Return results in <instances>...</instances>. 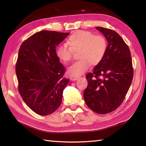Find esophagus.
<instances>
[{
    "mask_svg": "<svg viewBox=\"0 0 146 146\" xmlns=\"http://www.w3.org/2000/svg\"><path fill=\"white\" fill-rule=\"evenodd\" d=\"M78 78H79L78 76H71V80H72V81H75V80H76Z\"/></svg>",
    "mask_w": 146,
    "mask_h": 146,
    "instance_id": "esophagus-1",
    "label": "esophagus"
}]
</instances>
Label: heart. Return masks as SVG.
I'll list each match as a JSON object with an SVG mask.
<instances>
[{
    "mask_svg": "<svg viewBox=\"0 0 146 146\" xmlns=\"http://www.w3.org/2000/svg\"><path fill=\"white\" fill-rule=\"evenodd\" d=\"M57 49L58 57L65 63L72 60L74 52H78L80 60L68 68L71 76H79L90 67L98 64L103 60L107 49L106 38L102 35H94L91 32L78 31L73 33L66 41Z\"/></svg>",
    "mask_w": 146,
    "mask_h": 146,
    "instance_id": "b5f03b06",
    "label": "heart"
}]
</instances>
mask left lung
Here are the masks:
<instances>
[{"mask_svg":"<svg viewBox=\"0 0 146 146\" xmlns=\"http://www.w3.org/2000/svg\"><path fill=\"white\" fill-rule=\"evenodd\" d=\"M108 44L105 56L86 76L87 87L83 97L95 112L106 114L116 110L124 100L133 79L131 54L129 46L115 31L96 27Z\"/></svg>","mask_w":146,"mask_h":146,"instance_id":"1","label":"left lung"}]
</instances>
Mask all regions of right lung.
Here are the masks:
<instances>
[{
    "instance_id": "right-lung-1",
    "label": "right lung",
    "mask_w": 146,
    "mask_h": 146,
    "mask_svg": "<svg viewBox=\"0 0 146 146\" xmlns=\"http://www.w3.org/2000/svg\"><path fill=\"white\" fill-rule=\"evenodd\" d=\"M68 35L41 31L25 40L19 50L15 64L18 90L27 106L40 115L58 109L70 82L63 76L66 69L56 52V47Z\"/></svg>"
}]
</instances>
